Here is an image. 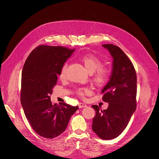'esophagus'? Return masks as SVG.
Here are the masks:
<instances>
[{
  "instance_id": "obj_1",
  "label": "esophagus",
  "mask_w": 159,
  "mask_h": 159,
  "mask_svg": "<svg viewBox=\"0 0 159 159\" xmlns=\"http://www.w3.org/2000/svg\"><path fill=\"white\" fill-rule=\"evenodd\" d=\"M78 106H79V108H84L87 107V105L84 103H79Z\"/></svg>"
}]
</instances>
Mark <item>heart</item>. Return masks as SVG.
I'll use <instances>...</instances> for the list:
<instances>
[{
    "label": "heart",
    "instance_id": "1",
    "mask_svg": "<svg viewBox=\"0 0 159 159\" xmlns=\"http://www.w3.org/2000/svg\"><path fill=\"white\" fill-rule=\"evenodd\" d=\"M80 61L86 70L92 73L91 80L95 86L102 87L108 81L111 76V70L102 66L103 61L99 57L92 53H88L82 56ZM67 70V64L64 63L59 73V77L61 80H64L66 78ZM91 92V89L89 88H80L76 90L77 94L82 97L88 95Z\"/></svg>",
    "mask_w": 159,
    "mask_h": 159
}]
</instances>
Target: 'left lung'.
I'll list each match as a JSON object with an SVG mask.
<instances>
[{
	"label": "left lung",
	"instance_id": "left-lung-1",
	"mask_svg": "<svg viewBox=\"0 0 159 159\" xmlns=\"http://www.w3.org/2000/svg\"><path fill=\"white\" fill-rule=\"evenodd\" d=\"M113 58L112 73L109 82L104 87L103 100L109 103L107 110H95L92 128L103 139H111L119 136L127 126L136 107V74L133 64L118 46L105 44Z\"/></svg>",
	"mask_w": 159,
	"mask_h": 159
}]
</instances>
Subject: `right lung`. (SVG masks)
<instances>
[{"mask_svg":"<svg viewBox=\"0 0 159 159\" xmlns=\"http://www.w3.org/2000/svg\"><path fill=\"white\" fill-rule=\"evenodd\" d=\"M75 49L40 45L27 57L23 68L21 103L25 117L40 136L52 139L66 129L72 114L78 109L66 103L52 105L50 95L62 66Z\"/></svg>","mask_w":159,"mask_h":159,"instance_id":"obj_1","label":"right lung"}]
</instances>
